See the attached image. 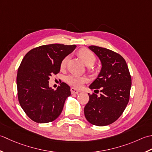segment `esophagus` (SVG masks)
Returning <instances> with one entry per match:
<instances>
[{
	"instance_id": "1",
	"label": "esophagus",
	"mask_w": 152,
	"mask_h": 152,
	"mask_svg": "<svg viewBox=\"0 0 152 152\" xmlns=\"http://www.w3.org/2000/svg\"><path fill=\"white\" fill-rule=\"evenodd\" d=\"M71 92H72V94H78L79 92V90H77V89H76L75 88H73V87H72V88H71Z\"/></svg>"
}]
</instances>
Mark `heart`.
Wrapping results in <instances>:
<instances>
[{"label": "heart", "instance_id": "obj_1", "mask_svg": "<svg viewBox=\"0 0 152 152\" xmlns=\"http://www.w3.org/2000/svg\"><path fill=\"white\" fill-rule=\"evenodd\" d=\"M78 54L79 56L82 58L85 64L87 65V66L93 65L95 63L96 60V56L93 52L86 48L80 49L78 52ZM68 58H69V56H66V57H64L62 59L60 63L61 68H64L66 66ZM65 80H66L67 84L72 85L75 88H81L84 85L85 83L88 81V79L85 76H80L79 75H76V74H69V75L66 77Z\"/></svg>", "mask_w": 152, "mask_h": 152}]
</instances>
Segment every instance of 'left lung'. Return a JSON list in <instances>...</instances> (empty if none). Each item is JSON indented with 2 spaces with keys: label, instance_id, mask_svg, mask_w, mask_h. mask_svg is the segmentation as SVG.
<instances>
[{
  "label": "left lung",
  "instance_id": "left-lung-1",
  "mask_svg": "<svg viewBox=\"0 0 152 152\" xmlns=\"http://www.w3.org/2000/svg\"><path fill=\"white\" fill-rule=\"evenodd\" d=\"M102 61L101 72L90 88L98 91L100 96L89 94L85 107L86 119L94 125L106 126L115 122L122 115L129 103L131 76L127 64L121 56L106 48L90 46Z\"/></svg>",
  "mask_w": 152,
  "mask_h": 152
}]
</instances>
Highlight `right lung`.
<instances>
[{
    "label": "right lung",
    "mask_w": 152,
    "mask_h": 152,
    "mask_svg": "<svg viewBox=\"0 0 152 152\" xmlns=\"http://www.w3.org/2000/svg\"><path fill=\"white\" fill-rule=\"evenodd\" d=\"M76 45L50 44L34 48L23 58L17 74L18 98L26 115L39 123L52 122L63 110L71 95L70 87L61 83L54 91L48 80L60 72L62 59L75 50Z\"/></svg>",
    "instance_id": "right-lung-1"
}]
</instances>
